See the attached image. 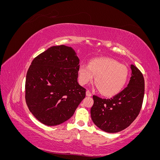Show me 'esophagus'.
<instances>
[{"mask_svg":"<svg viewBox=\"0 0 160 160\" xmlns=\"http://www.w3.org/2000/svg\"><path fill=\"white\" fill-rule=\"evenodd\" d=\"M86 96H88V97H91V93H90L89 91H86Z\"/></svg>","mask_w":160,"mask_h":160,"instance_id":"1","label":"esophagus"}]
</instances>
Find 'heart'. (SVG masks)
<instances>
[{"label": "heart", "instance_id": "heart-1", "mask_svg": "<svg viewBox=\"0 0 160 160\" xmlns=\"http://www.w3.org/2000/svg\"><path fill=\"white\" fill-rule=\"evenodd\" d=\"M79 81L82 85L88 84L95 78L97 88L105 96H113L121 91L128 77L125 65L108 57H98L90 60L89 65H80Z\"/></svg>", "mask_w": 160, "mask_h": 160}]
</instances>
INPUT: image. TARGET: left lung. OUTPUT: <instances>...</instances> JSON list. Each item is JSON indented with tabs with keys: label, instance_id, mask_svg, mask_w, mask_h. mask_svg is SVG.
<instances>
[{
	"label": "left lung",
	"instance_id": "obj_1",
	"mask_svg": "<svg viewBox=\"0 0 160 160\" xmlns=\"http://www.w3.org/2000/svg\"><path fill=\"white\" fill-rule=\"evenodd\" d=\"M129 83L111 99L93 95L91 117L96 126L108 133H117L127 128L138 117L144 96V79L136 67L131 65Z\"/></svg>",
	"mask_w": 160,
	"mask_h": 160
}]
</instances>
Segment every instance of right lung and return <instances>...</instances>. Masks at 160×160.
<instances>
[{"instance_id": "obj_1", "label": "right lung", "mask_w": 160, "mask_h": 160, "mask_svg": "<svg viewBox=\"0 0 160 160\" xmlns=\"http://www.w3.org/2000/svg\"><path fill=\"white\" fill-rule=\"evenodd\" d=\"M79 59L72 47L53 46L36 57L28 69L25 99L35 118L48 126L70 119L85 97L77 82Z\"/></svg>"}]
</instances>
